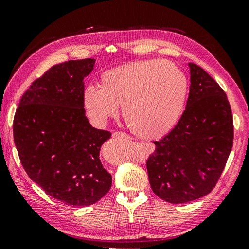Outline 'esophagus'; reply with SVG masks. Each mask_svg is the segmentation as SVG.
<instances>
[{
	"label": "esophagus",
	"mask_w": 249,
	"mask_h": 249,
	"mask_svg": "<svg viewBox=\"0 0 249 249\" xmlns=\"http://www.w3.org/2000/svg\"><path fill=\"white\" fill-rule=\"evenodd\" d=\"M113 137L114 138H124V139H129V136L127 134L123 132H114L113 133Z\"/></svg>",
	"instance_id": "esophagus-1"
}]
</instances>
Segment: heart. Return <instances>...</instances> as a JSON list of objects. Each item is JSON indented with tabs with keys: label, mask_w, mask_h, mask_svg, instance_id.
<instances>
[{
	"label": "heart",
	"mask_w": 249,
	"mask_h": 249,
	"mask_svg": "<svg viewBox=\"0 0 249 249\" xmlns=\"http://www.w3.org/2000/svg\"><path fill=\"white\" fill-rule=\"evenodd\" d=\"M100 88L89 86L83 94L85 111L94 124L103 125L122 114L140 138H158L178 123L186 107L189 83L173 62L143 60L113 67L100 76Z\"/></svg>",
	"instance_id": "obj_1"
}]
</instances>
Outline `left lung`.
<instances>
[{
  "mask_svg": "<svg viewBox=\"0 0 249 249\" xmlns=\"http://www.w3.org/2000/svg\"><path fill=\"white\" fill-rule=\"evenodd\" d=\"M189 96L175 127L155 143L146 161L153 193L170 203L208 195L215 187L233 147V115L227 93L194 63Z\"/></svg>",
  "mask_w": 249,
  "mask_h": 249,
  "instance_id": "1",
  "label": "left lung"
}]
</instances>
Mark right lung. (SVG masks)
I'll return each instance as SVG.
<instances>
[{
    "instance_id": "1",
    "label": "right lung",
    "mask_w": 249,
    "mask_h": 249,
    "mask_svg": "<svg viewBox=\"0 0 249 249\" xmlns=\"http://www.w3.org/2000/svg\"><path fill=\"white\" fill-rule=\"evenodd\" d=\"M93 64V58H84L52 66L22 94L13 123L26 173L70 206L92 205L112 185L99 157L111 133L90 125L83 103L84 78Z\"/></svg>"
}]
</instances>
